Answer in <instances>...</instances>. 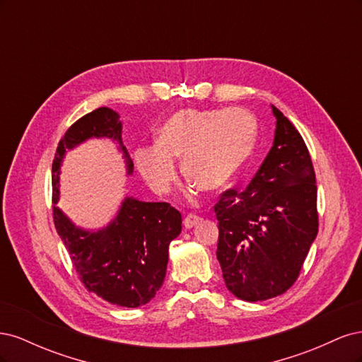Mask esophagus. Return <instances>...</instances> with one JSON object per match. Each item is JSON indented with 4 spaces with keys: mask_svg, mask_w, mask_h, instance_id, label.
Listing matches in <instances>:
<instances>
[{
    "mask_svg": "<svg viewBox=\"0 0 362 362\" xmlns=\"http://www.w3.org/2000/svg\"><path fill=\"white\" fill-rule=\"evenodd\" d=\"M201 221V217L199 216H196V214H187L184 217V226H185V229H190V228H193L196 223H198Z\"/></svg>",
    "mask_w": 362,
    "mask_h": 362,
    "instance_id": "esophagus-1",
    "label": "esophagus"
}]
</instances>
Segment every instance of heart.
<instances>
[{"mask_svg": "<svg viewBox=\"0 0 362 362\" xmlns=\"http://www.w3.org/2000/svg\"><path fill=\"white\" fill-rule=\"evenodd\" d=\"M257 144V124L242 108L181 110L164 120L156 146L140 148L139 173L156 193H166L177 180L175 160L194 187L218 192L243 170Z\"/></svg>", "mask_w": 362, "mask_h": 362, "instance_id": "heart-1", "label": "heart"}]
</instances>
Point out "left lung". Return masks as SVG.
I'll return each instance as SVG.
<instances>
[{
	"instance_id": "left-lung-1",
	"label": "left lung",
	"mask_w": 362,
	"mask_h": 362,
	"mask_svg": "<svg viewBox=\"0 0 362 362\" xmlns=\"http://www.w3.org/2000/svg\"><path fill=\"white\" fill-rule=\"evenodd\" d=\"M273 146L245 190L229 189L214 205L217 259L235 298L259 302L298 279L319 231L313 161L299 131L272 105Z\"/></svg>"
}]
</instances>
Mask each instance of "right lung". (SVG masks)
<instances>
[{
  "label": "right lung",
  "instance_id": "obj_1",
  "mask_svg": "<svg viewBox=\"0 0 362 362\" xmlns=\"http://www.w3.org/2000/svg\"><path fill=\"white\" fill-rule=\"evenodd\" d=\"M92 137L115 140L122 151L127 173H133L122 144V122L112 108L87 113L66 131L52 161V217L84 287L104 300L125 308L148 303L163 286L169 245L181 233V213L168 202L125 198L113 221L98 231L75 226L60 208L59 175L68 149Z\"/></svg>",
  "mask_w": 362,
  "mask_h": 362
}]
</instances>
